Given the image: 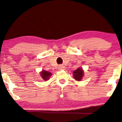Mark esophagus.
Listing matches in <instances>:
<instances>
[{
	"mask_svg": "<svg viewBox=\"0 0 122 122\" xmlns=\"http://www.w3.org/2000/svg\"><path fill=\"white\" fill-rule=\"evenodd\" d=\"M65 68V66H64L63 65H60L58 66V70H64Z\"/></svg>",
	"mask_w": 122,
	"mask_h": 122,
	"instance_id": "esophagus-1",
	"label": "esophagus"
}]
</instances>
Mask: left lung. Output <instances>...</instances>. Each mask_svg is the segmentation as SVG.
I'll return each mask as SVG.
<instances>
[{"mask_svg": "<svg viewBox=\"0 0 122 122\" xmlns=\"http://www.w3.org/2000/svg\"><path fill=\"white\" fill-rule=\"evenodd\" d=\"M73 76L76 81H80L84 75V71L82 68H78L76 70L73 72Z\"/></svg>", "mask_w": 122, "mask_h": 122, "instance_id": "8db88e82", "label": "left lung"}]
</instances>
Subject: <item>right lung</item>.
I'll return each instance as SVG.
<instances>
[{
    "label": "right lung",
    "mask_w": 122,
    "mask_h": 122,
    "mask_svg": "<svg viewBox=\"0 0 122 122\" xmlns=\"http://www.w3.org/2000/svg\"><path fill=\"white\" fill-rule=\"evenodd\" d=\"M40 75L41 78H43L44 81H47L49 79L50 77V76L51 75V73L43 70V71H42L40 72Z\"/></svg>",
    "instance_id": "right-lung-1"
}]
</instances>
